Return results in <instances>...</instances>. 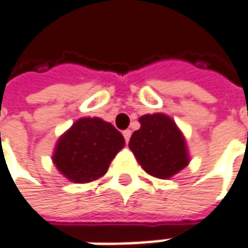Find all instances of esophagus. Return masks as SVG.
<instances>
[{
	"instance_id": "34e87169",
	"label": "esophagus",
	"mask_w": 248,
	"mask_h": 248,
	"mask_svg": "<svg viewBox=\"0 0 248 248\" xmlns=\"http://www.w3.org/2000/svg\"><path fill=\"white\" fill-rule=\"evenodd\" d=\"M130 136H132V132H130V130H124V140H126V143L130 140Z\"/></svg>"
}]
</instances>
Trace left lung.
<instances>
[{"instance_id":"1","label":"left lung","mask_w":248,"mask_h":248,"mask_svg":"<svg viewBox=\"0 0 248 248\" xmlns=\"http://www.w3.org/2000/svg\"><path fill=\"white\" fill-rule=\"evenodd\" d=\"M140 129L129 141L139 164L160 180H167L189 163L186 143L175 122L164 113L143 115Z\"/></svg>"}]
</instances>
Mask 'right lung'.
I'll return each instance as SVG.
<instances>
[{
	"label": "right lung",
	"instance_id": "add662e5",
	"mask_svg": "<svg viewBox=\"0 0 248 248\" xmlns=\"http://www.w3.org/2000/svg\"><path fill=\"white\" fill-rule=\"evenodd\" d=\"M124 146V136L113 124L99 118H81L59 139L53 163L70 181L91 182L105 175Z\"/></svg>",
	"mask_w": 248,
	"mask_h": 248
}]
</instances>
